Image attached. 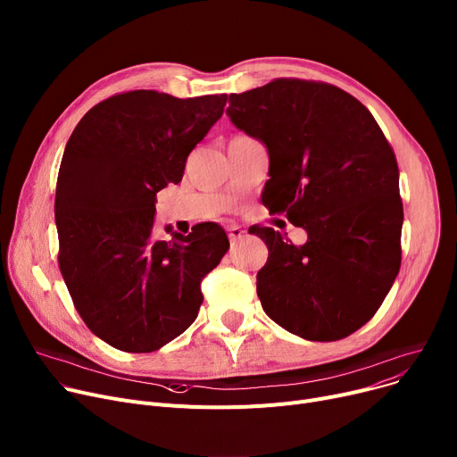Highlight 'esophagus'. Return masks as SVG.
I'll return each mask as SVG.
<instances>
[{"label": "esophagus", "mask_w": 457, "mask_h": 457, "mask_svg": "<svg viewBox=\"0 0 457 457\" xmlns=\"http://www.w3.org/2000/svg\"><path fill=\"white\" fill-rule=\"evenodd\" d=\"M227 234H228L230 241H237L245 236V230L237 225H230V227H227Z\"/></svg>", "instance_id": "1"}]
</instances>
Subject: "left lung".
Listing matches in <instances>:
<instances>
[{"instance_id": "1", "label": "left lung", "mask_w": 457, "mask_h": 457, "mask_svg": "<svg viewBox=\"0 0 457 457\" xmlns=\"http://www.w3.org/2000/svg\"><path fill=\"white\" fill-rule=\"evenodd\" d=\"M227 114L270 151L262 203L308 234L293 245L271 227L254 230L270 249L256 275L263 312L310 341L351 336L400 270L404 210L382 129L351 94L303 79L230 94Z\"/></svg>"}]
</instances>
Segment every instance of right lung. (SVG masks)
<instances>
[{
	"label": "right lung",
	"mask_w": 457,
	"mask_h": 457,
	"mask_svg": "<svg viewBox=\"0 0 457 457\" xmlns=\"http://www.w3.org/2000/svg\"><path fill=\"white\" fill-rule=\"evenodd\" d=\"M227 94L132 90L97 103L71 132L57 179L59 267L87 327L123 353L158 351L190 327L201 280L228 251L218 223L153 237L156 194L223 116Z\"/></svg>",
	"instance_id": "right-lung-1"
}]
</instances>
